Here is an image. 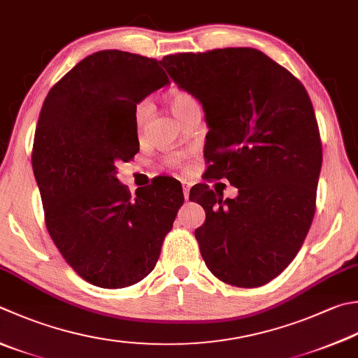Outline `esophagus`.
I'll use <instances>...</instances> for the list:
<instances>
[{
    "label": "esophagus",
    "instance_id": "obj_1",
    "mask_svg": "<svg viewBox=\"0 0 358 358\" xmlns=\"http://www.w3.org/2000/svg\"><path fill=\"white\" fill-rule=\"evenodd\" d=\"M182 190H184V198L188 199V196H190V185H188L187 182L182 184Z\"/></svg>",
    "mask_w": 358,
    "mask_h": 358
}]
</instances>
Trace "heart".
I'll use <instances>...</instances> for the list:
<instances>
[{"mask_svg":"<svg viewBox=\"0 0 358 358\" xmlns=\"http://www.w3.org/2000/svg\"><path fill=\"white\" fill-rule=\"evenodd\" d=\"M168 106H170L174 117L180 121L185 117V113L188 110H192L193 107L198 106V101L194 99L192 93H188L185 90H174L168 95ZM148 115H150V103H148L146 99H143L140 101V103L136 106V110H134V121H136V126L138 129L145 124ZM180 159H182L180 154H171V156L168 157V164L173 166H179Z\"/></svg>","mask_w":358,"mask_h":358,"instance_id":"b5f03b06","label":"heart"}]
</instances>
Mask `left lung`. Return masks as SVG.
Listing matches in <instances>:
<instances>
[{"label": "left lung", "mask_w": 358, "mask_h": 358, "mask_svg": "<svg viewBox=\"0 0 358 358\" xmlns=\"http://www.w3.org/2000/svg\"><path fill=\"white\" fill-rule=\"evenodd\" d=\"M160 64L202 104L208 178L238 188L235 199L207 184L190 190L206 210L194 231L202 259L224 284L265 285L292 263L313 221L322 148L308 93L254 48L179 52Z\"/></svg>", "instance_id": "left-lung-1"}]
</instances>
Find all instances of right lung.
Segmentation results:
<instances>
[{
    "label": "right lung",
    "instance_id": "add662e5",
    "mask_svg": "<svg viewBox=\"0 0 358 358\" xmlns=\"http://www.w3.org/2000/svg\"><path fill=\"white\" fill-rule=\"evenodd\" d=\"M160 62L104 50L80 60L48 92L32 148L46 229L66 263L101 288L150 274L184 202L180 182L129 188L117 164L138 152L134 110L166 85Z\"/></svg>",
    "mask_w": 358,
    "mask_h": 358
}]
</instances>
